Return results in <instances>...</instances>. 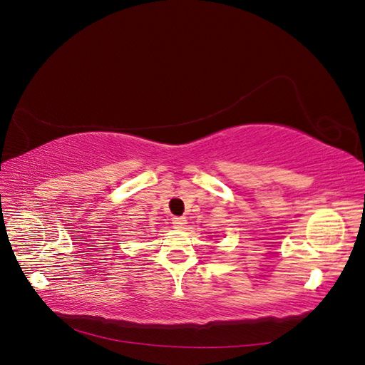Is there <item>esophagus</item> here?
Wrapping results in <instances>:
<instances>
[{"instance_id": "esophagus-1", "label": "esophagus", "mask_w": 365, "mask_h": 365, "mask_svg": "<svg viewBox=\"0 0 365 365\" xmlns=\"http://www.w3.org/2000/svg\"><path fill=\"white\" fill-rule=\"evenodd\" d=\"M172 224H173L175 228H184V225L187 224V220L182 216H175V217H172Z\"/></svg>"}]
</instances>
